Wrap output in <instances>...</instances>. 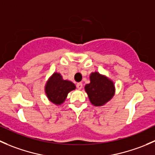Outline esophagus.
<instances>
[{
  "label": "esophagus",
  "mask_w": 155,
  "mask_h": 155,
  "mask_svg": "<svg viewBox=\"0 0 155 155\" xmlns=\"http://www.w3.org/2000/svg\"><path fill=\"white\" fill-rule=\"evenodd\" d=\"M76 87H77V88L79 89V90H80V89H82V82H78V83L76 84Z\"/></svg>",
  "instance_id": "34e87169"
}]
</instances>
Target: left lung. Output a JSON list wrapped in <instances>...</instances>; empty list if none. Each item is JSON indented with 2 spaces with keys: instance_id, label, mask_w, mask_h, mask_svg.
<instances>
[{
  "instance_id": "obj_1",
  "label": "left lung",
  "mask_w": 155,
  "mask_h": 155,
  "mask_svg": "<svg viewBox=\"0 0 155 155\" xmlns=\"http://www.w3.org/2000/svg\"><path fill=\"white\" fill-rule=\"evenodd\" d=\"M90 102L95 107H101L110 101L115 94L113 82L98 72L90 75V83L85 86Z\"/></svg>"
}]
</instances>
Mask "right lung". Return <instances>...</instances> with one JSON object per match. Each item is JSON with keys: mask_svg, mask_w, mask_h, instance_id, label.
<instances>
[{"mask_svg": "<svg viewBox=\"0 0 155 155\" xmlns=\"http://www.w3.org/2000/svg\"><path fill=\"white\" fill-rule=\"evenodd\" d=\"M75 89L74 83L64 80L60 73H54L46 82L45 92L51 103L55 105H61L64 102L69 92Z\"/></svg>", "mask_w": 155, "mask_h": 155, "instance_id": "right-lung-1", "label": "right lung"}]
</instances>
